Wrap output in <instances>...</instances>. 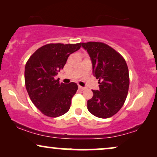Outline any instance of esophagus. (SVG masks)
<instances>
[{
	"label": "esophagus",
	"mask_w": 157,
	"mask_h": 157,
	"mask_svg": "<svg viewBox=\"0 0 157 157\" xmlns=\"http://www.w3.org/2000/svg\"><path fill=\"white\" fill-rule=\"evenodd\" d=\"M78 87H79V89H80V90H85V87L80 86V85H78Z\"/></svg>",
	"instance_id": "obj_1"
}]
</instances>
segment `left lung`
<instances>
[{"mask_svg":"<svg viewBox=\"0 0 157 157\" xmlns=\"http://www.w3.org/2000/svg\"><path fill=\"white\" fill-rule=\"evenodd\" d=\"M93 64V73L98 79L99 90H92L93 96L87 100V109L100 118H110L122 108L128 95L129 74L124 58L105 44L81 43Z\"/></svg>","mask_w":157,"mask_h":157,"instance_id":"8db88e82","label":"left lung"}]
</instances>
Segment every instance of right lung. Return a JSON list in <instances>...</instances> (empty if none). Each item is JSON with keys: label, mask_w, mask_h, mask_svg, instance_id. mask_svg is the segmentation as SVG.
Wrapping results in <instances>:
<instances>
[{"label": "right lung", "mask_w": 157, "mask_h": 157, "mask_svg": "<svg viewBox=\"0 0 157 157\" xmlns=\"http://www.w3.org/2000/svg\"><path fill=\"white\" fill-rule=\"evenodd\" d=\"M78 44H49L31 56L25 66V85L30 99L45 116L55 118L70 110L78 89L75 82L64 84L54 77L63 69L69 56L80 49Z\"/></svg>", "instance_id": "right-lung-1"}]
</instances>
